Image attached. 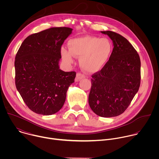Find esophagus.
Wrapping results in <instances>:
<instances>
[{"label":"esophagus","instance_id":"1","mask_svg":"<svg viewBox=\"0 0 159 159\" xmlns=\"http://www.w3.org/2000/svg\"><path fill=\"white\" fill-rule=\"evenodd\" d=\"M84 78H85V76L83 74H82L81 73H77L76 74V77H75V82H78Z\"/></svg>","mask_w":159,"mask_h":159}]
</instances>
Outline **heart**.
Here are the masks:
<instances>
[{
	"label": "heart",
	"mask_w": 159,
	"mask_h": 159,
	"mask_svg": "<svg viewBox=\"0 0 159 159\" xmlns=\"http://www.w3.org/2000/svg\"><path fill=\"white\" fill-rule=\"evenodd\" d=\"M69 48L62 47L60 54L66 64L74 62L75 57H80L79 63L86 72L93 74L101 70L107 62L112 45L107 38L84 36L70 39Z\"/></svg>",
	"instance_id": "b5f03b06"
}]
</instances>
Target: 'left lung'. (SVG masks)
<instances>
[{
	"label": "left lung",
	"instance_id": "obj_1",
	"mask_svg": "<svg viewBox=\"0 0 159 159\" xmlns=\"http://www.w3.org/2000/svg\"><path fill=\"white\" fill-rule=\"evenodd\" d=\"M101 32L111 38L114 48L104 66L92 75L89 104L97 115L111 118L122 114L139 91L141 62L125 38L111 31Z\"/></svg>",
	"mask_w": 159,
	"mask_h": 159
}]
</instances>
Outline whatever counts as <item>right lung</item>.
<instances>
[{"label": "right lung", "mask_w": 159, "mask_h": 159, "mask_svg": "<svg viewBox=\"0 0 159 159\" xmlns=\"http://www.w3.org/2000/svg\"><path fill=\"white\" fill-rule=\"evenodd\" d=\"M72 29L52 28L27 37L15 58L16 89L27 106L42 115H52L63 107L75 72L60 69V49Z\"/></svg>", "instance_id": "right-lung-1"}]
</instances>
